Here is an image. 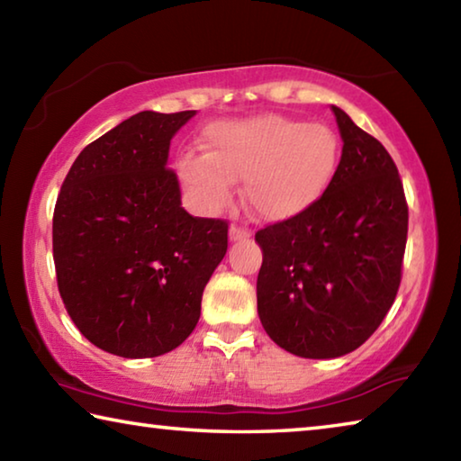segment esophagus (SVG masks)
<instances>
[{
    "label": "esophagus",
    "mask_w": 461,
    "mask_h": 461,
    "mask_svg": "<svg viewBox=\"0 0 461 461\" xmlns=\"http://www.w3.org/2000/svg\"><path fill=\"white\" fill-rule=\"evenodd\" d=\"M252 236V231H249L248 228H244V225H236L233 223L230 228V238L231 240H244V238H249Z\"/></svg>",
    "instance_id": "obj_1"
}]
</instances>
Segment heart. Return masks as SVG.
Masks as SVG:
<instances>
[{"mask_svg":"<svg viewBox=\"0 0 461 461\" xmlns=\"http://www.w3.org/2000/svg\"><path fill=\"white\" fill-rule=\"evenodd\" d=\"M338 167L339 140L331 128L276 113L213 123L205 130V154L185 152L176 162L181 181L209 212L228 205L233 181L244 178V203L268 221L313 207Z\"/></svg>","mask_w":461,"mask_h":461,"instance_id":"obj_1","label":"heart"}]
</instances>
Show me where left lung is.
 <instances>
[{
    "mask_svg": "<svg viewBox=\"0 0 461 461\" xmlns=\"http://www.w3.org/2000/svg\"><path fill=\"white\" fill-rule=\"evenodd\" d=\"M343 140L330 189L313 207L256 231L258 315L294 356L339 357L378 330L402 278L409 205L393 156L331 107Z\"/></svg>",
    "mask_w": 461,
    "mask_h": 461,
    "instance_id": "obj_1",
    "label": "left lung"
}]
</instances>
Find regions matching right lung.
<instances>
[{
    "instance_id": "add662e5",
    "label": "right lung",
    "mask_w": 461,
    "mask_h": 461,
    "mask_svg": "<svg viewBox=\"0 0 461 461\" xmlns=\"http://www.w3.org/2000/svg\"><path fill=\"white\" fill-rule=\"evenodd\" d=\"M194 112H140L83 148L52 215L60 299L93 346L154 357L189 338L228 252V221L193 217L167 167Z\"/></svg>"
}]
</instances>
